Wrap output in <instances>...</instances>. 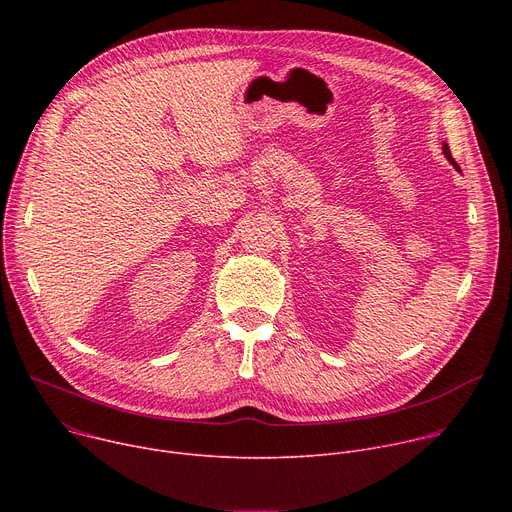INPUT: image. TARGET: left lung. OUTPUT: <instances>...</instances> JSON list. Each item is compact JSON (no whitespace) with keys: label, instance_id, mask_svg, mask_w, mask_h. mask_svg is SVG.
<instances>
[{"label":"left lung","instance_id":"1","mask_svg":"<svg viewBox=\"0 0 512 512\" xmlns=\"http://www.w3.org/2000/svg\"><path fill=\"white\" fill-rule=\"evenodd\" d=\"M444 154H446V158H448V160H450V162H452V164L458 168V164L454 162V158H452V152H450V148H448V143H446V141H444ZM458 170H460V168H458Z\"/></svg>","mask_w":512,"mask_h":512}]
</instances>
